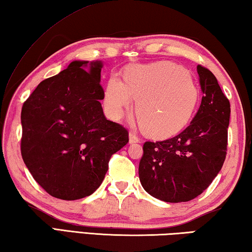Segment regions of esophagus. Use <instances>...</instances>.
Returning <instances> with one entry per match:
<instances>
[{
  "label": "esophagus",
  "instance_id": "1",
  "mask_svg": "<svg viewBox=\"0 0 252 252\" xmlns=\"http://www.w3.org/2000/svg\"><path fill=\"white\" fill-rule=\"evenodd\" d=\"M129 142L130 143H139L140 142V138L133 132H130L129 134Z\"/></svg>",
  "mask_w": 252,
  "mask_h": 252
}]
</instances>
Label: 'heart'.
<instances>
[{
  "label": "heart",
  "mask_w": 252,
  "mask_h": 252,
  "mask_svg": "<svg viewBox=\"0 0 252 252\" xmlns=\"http://www.w3.org/2000/svg\"><path fill=\"white\" fill-rule=\"evenodd\" d=\"M133 97H138L135 113L142 130L151 136L165 138L190 122L199 102V90L181 66L161 61L129 66L123 81L111 76L103 95L108 116L120 120Z\"/></svg>",
  "instance_id": "1"
}]
</instances>
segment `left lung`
I'll return each mask as SVG.
<instances>
[{
    "label": "left lung",
    "mask_w": 252,
    "mask_h": 252,
    "mask_svg": "<svg viewBox=\"0 0 252 252\" xmlns=\"http://www.w3.org/2000/svg\"><path fill=\"white\" fill-rule=\"evenodd\" d=\"M203 93L190 126L163 141H147L139 178L149 194L165 202H186L210 186L227 155L230 102L210 70L197 66Z\"/></svg>",
    "instance_id": "1"
}]
</instances>
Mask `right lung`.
Instances as JSON below:
<instances>
[{
  "label": "right lung",
  "mask_w": 252,
  "mask_h": 252,
  "mask_svg": "<svg viewBox=\"0 0 252 252\" xmlns=\"http://www.w3.org/2000/svg\"><path fill=\"white\" fill-rule=\"evenodd\" d=\"M73 61L37 85L22 106L21 155L50 195L78 200L100 187L114 153L129 142L119 123L106 120L102 62Z\"/></svg>",
  "instance_id": "obj_1"
}]
</instances>
